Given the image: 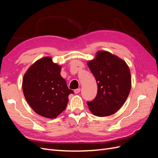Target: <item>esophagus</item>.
Instances as JSON below:
<instances>
[{
  "instance_id": "34e87169",
  "label": "esophagus",
  "mask_w": 158,
  "mask_h": 158,
  "mask_svg": "<svg viewBox=\"0 0 158 158\" xmlns=\"http://www.w3.org/2000/svg\"><path fill=\"white\" fill-rule=\"evenodd\" d=\"M80 92V88H78V89H74V93L75 94H78Z\"/></svg>"
}]
</instances>
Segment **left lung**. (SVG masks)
<instances>
[{
	"label": "left lung",
	"mask_w": 158,
	"mask_h": 158,
	"mask_svg": "<svg viewBox=\"0 0 158 158\" xmlns=\"http://www.w3.org/2000/svg\"><path fill=\"white\" fill-rule=\"evenodd\" d=\"M88 66L98 84V94L88 102L90 111L98 117H107L120 109L130 93L131 75L128 66L118 56L99 51Z\"/></svg>",
	"instance_id": "obj_1"
}]
</instances>
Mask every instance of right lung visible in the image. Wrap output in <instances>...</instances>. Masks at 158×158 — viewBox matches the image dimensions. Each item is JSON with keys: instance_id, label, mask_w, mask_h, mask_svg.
<instances>
[{"instance_id": "add662e5", "label": "right lung", "mask_w": 158, "mask_h": 158, "mask_svg": "<svg viewBox=\"0 0 158 158\" xmlns=\"http://www.w3.org/2000/svg\"><path fill=\"white\" fill-rule=\"evenodd\" d=\"M61 66L51 56L37 60L23 75L22 89L27 102L37 114L55 118L66 109L73 94L60 75Z\"/></svg>"}]
</instances>
